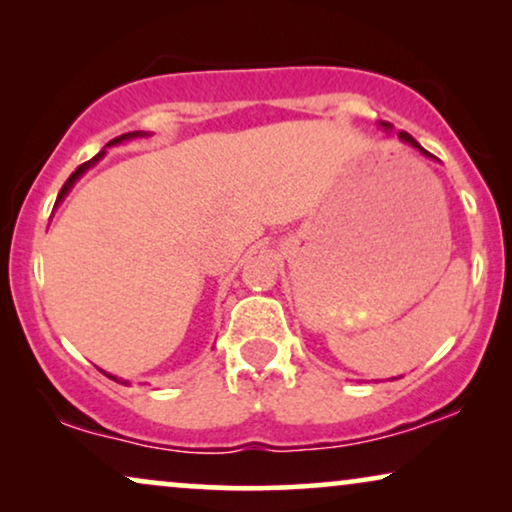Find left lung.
Wrapping results in <instances>:
<instances>
[{
    "label": "left lung",
    "mask_w": 512,
    "mask_h": 512,
    "mask_svg": "<svg viewBox=\"0 0 512 512\" xmlns=\"http://www.w3.org/2000/svg\"><path fill=\"white\" fill-rule=\"evenodd\" d=\"M380 125H382V128H384V130H391V123H387V121H380ZM398 137H401L405 144L415 146V149H417V151H422V153H424V156H431V153H429V151H424V149H422V146H419V142H417V139H412V135H408V132H398Z\"/></svg>",
    "instance_id": "8db88e82"
}]
</instances>
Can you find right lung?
Here are the masks:
<instances>
[{"mask_svg": "<svg viewBox=\"0 0 512 512\" xmlns=\"http://www.w3.org/2000/svg\"><path fill=\"white\" fill-rule=\"evenodd\" d=\"M135 137H146V132H125V135H121V137H116V139H111V142L107 144V146H104V149H109V146H116V144H121V142H128V139H135ZM104 149L100 151V153H97V156L95 158H90L88 160V163H83V165H79V167H76V172H72V174H69V179L65 181V186H62L60 188V193H58V200H55V205H58V202H62V200H65V195L69 193V191H72V186L76 184V179H79L81 177V174L83 172H86V170H90V167H93L95 163H97V160H100L102 156H104ZM104 375H107L109 377V380H114V382H121V384H128V382H123V380H118V377L116 375H109V373H104Z\"/></svg>", "mask_w": 512, "mask_h": 512, "instance_id": "1", "label": "right lung"}]
</instances>
